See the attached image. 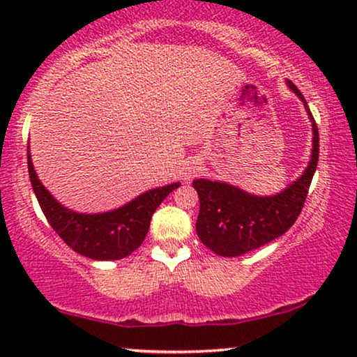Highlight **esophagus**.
I'll return each instance as SVG.
<instances>
[{
  "label": "esophagus",
  "mask_w": 357,
  "mask_h": 357,
  "mask_svg": "<svg viewBox=\"0 0 357 357\" xmlns=\"http://www.w3.org/2000/svg\"><path fill=\"white\" fill-rule=\"evenodd\" d=\"M199 169H202V167H199V164L197 162V160H192V162H188L187 167H185V174H183L185 180L193 178L195 175L199 172Z\"/></svg>",
  "instance_id": "1"
}]
</instances>
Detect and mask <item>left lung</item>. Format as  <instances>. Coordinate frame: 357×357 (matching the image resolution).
I'll return each instance as SVG.
<instances>
[{"instance_id": "left-lung-1", "label": "left lung", "mask_w": 357, "mask_h": 357, "mask_svg": "<svg viewBox=\"0 0 357 357\" xmlns=\"http://www.w3.org/2000/svg\"><path fill=\"white\" fill-rule=\"evenodd\" d=\"M286 84L304 102L314 136L309 165L301 177L270 197H258L219 180H193L199 198L197 234L209 250L221 257L243 255L281 237L304 206L319 162V128L301 91L291 81L286 79Z\"/></svg>"}]
</instances>
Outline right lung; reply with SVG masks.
I'll return each mask as SVG.
<instances>
[{"label": "right lung", "instance_id": "1", "mask_svg": "<svg viewBox=\"0 0 357 357\" xmlns=\"http://www.w3.org/2000/svg\"><path fill=\"white\" fill-rule=\"evenodd\" d=\"M29 177L47 221L63 242L91 260H120L131 255L149 231L151 218L164 198L180 187V182L164 185L131 199L123 206L105 213H77L63 206L38 180L27 146Z\"/></svg>", "mask_w": 357, "mask_h": 357}]
</instances>
